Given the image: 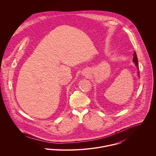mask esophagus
I'll return each instance as SVG.
<instances>
[{
	"label": "esophagus",
	"mask_w": 156,
	"mask_h": 156,
	"mask_svg": "<svg viewBox=\"0 0 156 156\" xmlns=\"http://www.w3.org/2000/svg\"><path fill=\"white\" fill-rule=\"evenodd\" d=\"M82 74H83V75H87V74H88V70H84L83 71V73H82Z\"/></svg>",
	"instance_id": "obj_1"
}]
</instances>
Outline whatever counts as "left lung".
Returning a JSON list of instances; mask_svg holds the SVG:
<instances>
[{"instance_id":"obj_1","label":"left lung","mask_w":156,"mask_h":156,"mask_svg":"<svg viewBox=\"0 0 156 156\" xmlns=\"http://www.w3.org/2000/svg\"><path fill=\"white\" fill-rule=\"evenodd\" d=\"M133 61L134 62V65L136 66V67H137V69H139V66H138V62H137V55H136V53L134 51V52L133 58ZM137 76L139 77H140L139 76V71H137Z\"/></svg>"}]
</instances>
